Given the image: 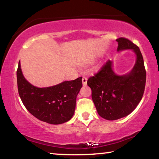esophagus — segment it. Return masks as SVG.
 Instances as JSON below:
<instances>
[{"mask_svg":"<svg viewBox=\"0 0 159 159\" xmlns=\"http://www.w3.org/2000/svg\"><path fill=\"white\" fill-rule=\"evenodd\" d=\"M82 84H83V85H86V84H87V81H88V79H87V77H82Z\"/></svg>","mask_w":159,"mask_h":159,"instance_id":"obj_1","label":"esophagus"}]
</instances>
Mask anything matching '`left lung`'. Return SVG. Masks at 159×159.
Segmentation results:
<instances>
[{
    "instance_id": "8db88e82",
    "label": "left lung",
    "mask_w": 159,
    "mask_h": 159,
    "mask_svg": "<svg viewBox=\"0 0 159 159\" xmlns=\"http://www.w3.org/2000/svg\"><path fill=\"white\" fill-rule=\"evenodd\" d=\"M116 40L118 51L131 49L135 53L137 60L132 70L127 75H116L108 60L88 80L98 114L107 120H116L133 111L142 99L146 82L144 61L139 47L125 38Z\"/></svg>"
}]
</instances>
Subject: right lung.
I'll use <instances>...</instances> for the list:
<instances>
[{
  "instance_id": "obj_1",
  "label": "right lung",
  "mask_w": 159,
  "mask_h": 159,
  "mask_svg": "<svg viewBox=\"0 0 159 159\" xmlns=\"http://www.w3.org/2000/svg\"><path fill=\"white\" fill-rule=\"evenodd\" d=\"M16 77L21 101L34 117L51 125H60L71 119L75 113L77 96L82 87V77L49 88H39L24 77L20 61Z\"/></svg>"
}]
</instances>
